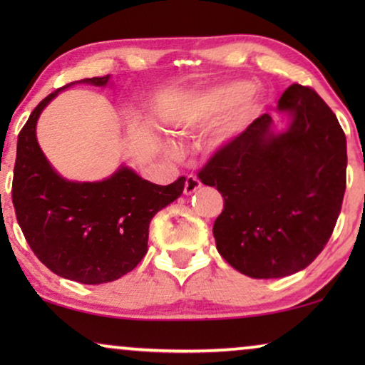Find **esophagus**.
I'll return each instance as SVG.
<instances>
[{
    "label": "esophagus",
    "mask_w": 365,
    "mask_h": 365,
    "mask_svg": "<svg viewBox=\"0 0 365 365\" xmlns=\"http://www.w3.org/2000/svg\"><path fill=\"white\" fill-rule=\"evenodd\" d=\"M201 187V181L196 176H187L186 178V182H184V194L186 196H191L197 191V189Z\"/></svg>",
    "instance_id": "obj_1"
}]
</instances>
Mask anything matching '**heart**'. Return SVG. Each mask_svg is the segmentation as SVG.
I'll return each instance as SVG.
<instances>
[{
	"label": "heart",
	"instance_id": "1",
	"mask_svg": "<svg viewBox=\"0 0 365 365\" xmlns=\"http://www.w3.org/2000/svg\"><path fill=\"white\" fill-rule=\"evenodd\" d=\"M261 103L262 96L257 88H251L244 81L227 83L194 99L191 106L179 116L178 123L182 129L211 126L234 107L217 134L216 146L221 148L242 131L249 119L259 111Z\"/></svg>",
	"mask_w": 365,
	"mask_h": 365
}]
</instances>
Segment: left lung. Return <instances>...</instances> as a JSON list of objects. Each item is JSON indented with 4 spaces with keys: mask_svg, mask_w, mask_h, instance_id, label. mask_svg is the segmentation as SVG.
I'll return each mask as SVG.
<instances>
[{
    "mask_svg": "<svg viewBox=\"0 0 365 365\" xmlns=\"http://www.w3.org/2000/svg\"><path fill=\"white\" fill-rule=\"evenodd\" d=\"M277 113L281 129L262 114L199 173L224 197L212 227L219 254L254 279L307 267L331 237L346 192V134L331 108L292 84Z\"/></svg>",
    "mask_w": 365,
    "mask_h": 365,
    "instance_id": "1",
    "label": "left lung"
}]
</instances>
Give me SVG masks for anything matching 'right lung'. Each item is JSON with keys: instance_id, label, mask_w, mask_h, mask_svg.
<instances>
[{"instance_id": "1", "label": "right lung", "mask_w": 365, "mask_h": 365, "mask_svg": "<svg viewBox=\"0 0 365 365\" xmlns=\"http://www.w3.org/2000/svg\"><path fill=\"white\" fill-rule=\"evenodd\" d=\"M76 83L113 86L111 74ZM73 84L44 98L19 133L13 206L29 247L49 271L81 284H104L141 262L149 222L181 196L186 179L158 186L126 164L103 181L63 178L39 148L36 124L43 109Z\"/></svg>"}]
</instances>
